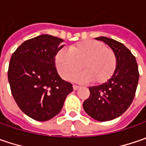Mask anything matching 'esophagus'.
I'll return each instance as SVG.
<instances>
[{
	"label": "esophagus",
	"instance_id": "34e87169",
	"mask_svg": "<svg viewBox=\"0 0 146 146\" xmlns=\"http://www.w3.org/2000/svg\"><path fill=\"white\" fill-rule=\"evenodd\" d=\"M79 88H80V86H78V85H73V89L74 90H77Z\"/></svg>",
	"mask_w": 146,
	"mask_h": 146
}]
</instances>
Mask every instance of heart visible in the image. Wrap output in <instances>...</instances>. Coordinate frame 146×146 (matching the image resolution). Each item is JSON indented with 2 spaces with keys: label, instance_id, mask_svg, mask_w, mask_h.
I'll return each instance as SVG.
<instances>
[{
  "label": "heart",
  "instance_id": "1",
  "mask_svg": "<svg viewBox=\"0 0 146 146\" xmlns=\"http://www.w3.org/2000/svg\"><path fill=\"white\" fill-rule=\"evenodd\" d=\"M55 65L59 75L66 80H70L81 70L84 72L75 78L76 81L101 84L114 75L117 58L111 48L98 40H84L73 44L69 51L60 50L55 57Z\"/></svg>",
  "mask_w": 146,
  "mask_h": 146
}]
</instances>
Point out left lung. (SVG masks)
I'll return each mask as SVG.
<instances>
[{
	"instance_id": "8db88e82",
	"label": "left lung",
	"mask_w": 146,
	"mask_h": 146,
	"mask_svg": "<svg viewBox=\"0 0 146 146\" xmlns=\"http://www.w3.org/2000/svg\"><path fill=\"white\" fill-rule=\"evenodd\" d=\"M113 49L117 66L111 78L101 85L89 87L90 96L83 107L90 117L98 121L112 120L123 115L132 104L139 80L136 58L122 43L107 37H98Z\"/></svg>"
}]
</instances>
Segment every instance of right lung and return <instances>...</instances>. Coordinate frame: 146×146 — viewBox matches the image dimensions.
<instances>
[{
	"label": "right lung",
	"instance_id": "add662e5",
	"mask_svg": "<svg viewBox=\"0 0 146 146\" xmlns=\"http://www.w3.org/2000/svg\"><path fill=\"white\" fill-rule=\"evenodd\" d=\"M63 40L40 35L27 40L14 52L9 61L10 90L20 110L31 119L47 121L58 114L72 84L58 74L55 57Z\"/></svg>",
	"mask_w": 146,
	"mask_h": 146
}]
</instances>
